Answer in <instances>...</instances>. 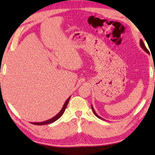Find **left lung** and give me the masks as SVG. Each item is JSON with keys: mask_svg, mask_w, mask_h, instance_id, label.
Masks as SVG:
<instances>
[{"mask_svg": "<svg viewBox=\"0 0 155 155\" xmlns=\"http://www.w3.org/2000/svg\"><path fill=\"white\" fill-rule=\"evenodd\" d=\"M140 46H141V48H142V49H143V51H145V52H146L147 53H148V54H149V51H148V49L146 48V46H145V44H144V43H143V41H142V40H140ZM91 109H92V111H93V112H94V115H96V117H98V118H100V119L104 120V119L103 118V117H101V116H99L98 115H97V114H96V113L95 110H94V107H93V106H92V105H91Z\"/></svg>", "mask_w": 155, "mask_h": 155, "instance_id": "obj_1", "label": "left lung"}]
</instances>
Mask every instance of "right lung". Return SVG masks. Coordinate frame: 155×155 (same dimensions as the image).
I'll return each instance as SVG.
<instances>
[{
	"label": "right lung",
	"mask_w": 155,
	"mask_h": 155,
	"mask_svg": "<svg viewBox=\"0 0 155 155\" xmlns=\"http://www.w3.org/2000/svg\"><path fill=\"white\" fill-rule=\"evenodd\" d=\"M70 99V96L67 99V101H65V103H64V106H63L62 109H61V111H60L58 113V114H57L55 115V116H54L53 117H52V118L49 119V120H46V121H44V122H31V123H32V124H35V125H45V124H51V123H52V122H55L56 120H58V119L59 118V117H61L63 114H64V111H65V109H66V107H67V105H68V102H69Z\"/></svg>",
	"instance_id": "obj_1"
}]
</instances>
